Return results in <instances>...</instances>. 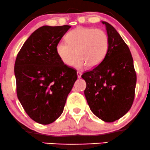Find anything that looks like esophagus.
<instances>
[{
  "mask_svg": "<svg viewBox=\"0 0 150 150\" xmlns=\"http://www.w3.org/2000/svg\"><path fill=\"white\" fill-rule=\"evenodd\" d=\"M77 77H78V78H81V75H82V72L77 71Z\"/></svg>",
  "mask_w": 150,
  "mask_h": 150,
  "instance_id": "obj_1",
  "label": "esophagus"
}]
</instances>
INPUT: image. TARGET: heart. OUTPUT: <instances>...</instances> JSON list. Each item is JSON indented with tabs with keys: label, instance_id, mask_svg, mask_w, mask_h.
Returning a JSON list of instances; mask_svg holds the SVG:
<instances>
[{
	"label": "heart",
	"instance_id": "obj_1",
	"mask_svg": "<svg viewBox=\"0 0 150 150\" xmlns=\"http://www.w3.org/2000/svg\"><path fill=\"white\" fill-rule=\"evenodd\" d=\"M66 42L56 46L58 56L65 65L82 68H94L104 60L109 49V38L104 31L91 27H77L65 35Z\"/></svg>",
	"mask_w": 150,
	"mask_h": 150
}]
</instances>
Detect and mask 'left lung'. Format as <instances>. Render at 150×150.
Segmentation results:
<instances>
[{"label":"left lung","instance_id":"obj_1","mask_svg":"<svg viewBox=\"0 0 150 150\" xmlns=\"http://www.w3.org/2000/svg\"><path fill=\"white\" fill-rule=\"evenodd\" d=\"M101 22L106 26L109 49L104 61L82 77L87 84L85 95L91 111L111 123L131 108L137 77L128 46L112 25Z\"/></svg>","mask_w":150,"mask_h":150}]
</instances>
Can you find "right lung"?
<instances>
[{
    "label": "right lung",
    "mask_w": 150,
    "mask_h": 150,
    "mask_svg": "<svg viewBox=\"0 0 150 150\" xmlns=\"http://www.w3.org/2000/svg\"><path fill=\"white\" fill-rule=\"evenodd\" d=\"M70 27H39L17 56L14 71L18 98L27 115L40 124H50L61 116L77 79L76 70L65 65L56 51Z\"/></svg>",
    "instance_id": "add662e5"
}]
</instances>
